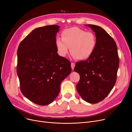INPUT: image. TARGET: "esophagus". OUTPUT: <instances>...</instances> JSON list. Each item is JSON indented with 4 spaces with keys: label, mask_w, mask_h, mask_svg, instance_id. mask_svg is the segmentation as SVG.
<instances>
[{
    "label": "esophagus",
    "mask_w": 132,
    "mask_h": 132,
    "mask_svg": "<svg viewBox=\"0 0 132 132\" xmlns=\"http://www.w3.org/2000/svg\"><path fill=\"white\" fill-rule=\"evenodd\" d=\"M75 66V64L74 63H73V62H72V63H71V67H72V69L73 70H74Z\"/></svg>",
    "instance_id": "34e87169"
}]
</instances>
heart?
Instances as JSON below:
<instances>
[{
  "mask_svg": "<svg viewBox=\"0 0 132 132\" xmlns=\"http://www.w3.org/2000/svg\"><path fill=\"white\" fill-rule=\"evenodd\" d=\"M61 38L55 40L58 53L65 56L68 47L72 56L75 59L86 60L93 54L97 43L96 35L92 31H86L78 27H72L64 30Z\"/></svg>",
  "mask_w": 132,
  "mask_h": 132,
  "instance_id": "heart-1",
  "label": "heart"
}]
</instances>
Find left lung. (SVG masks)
<instances>
[{
	"label": "left lung",
	"instance_id": "left-lung-1",
	"mask_svg": "<svg viewBox=\"0 0 132 132\" xmlns=\"http://www.w3.org/2000/svg\"><path fill=\"white\" fill-rule=\"evenodd\" d=\"M87 26L94 31L97 43L91 57L76 62L74 70L80 77L77 85L78 93L86 102L94 104L103 101L113 89L119 58L113 38L99 26Z\"/></svg>",
	"mask_w": 132,
	"mask_h": 132
}]
</instances>
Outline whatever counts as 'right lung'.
I'll return each instance as SVG.
<instances>
[{"instance_id":"add662e5","label":"right lung","mask_w":132,"mask_h":132,"mask_svg":"<svg viewBox=\"0 0 132 132\" xmlns=\"http://www.w3.org/2000/svg\"><path fill=\"white\" fill-rule=\"evenodd\" d=\"M59 26H46L32 30L18 48L17 74L21 92L39 105L51 103L61 82L71 72V62L57 53L55 36Z\"/></svg>"}]
</instances>
